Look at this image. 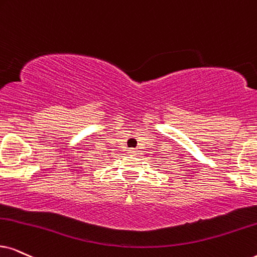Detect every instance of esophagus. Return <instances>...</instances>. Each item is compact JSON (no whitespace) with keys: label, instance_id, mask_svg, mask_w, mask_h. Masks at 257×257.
<instances>
[{"label":"esophagus","instance_id":"obj_1","mask_svg":"<svg viewBox=\"0 0 257 257\" xmlns=\"http://www.w3.org/2000/svg\"><path fill=\"white\" fill-rule=\"evenodd\" d=\"M129 151V153H131V154H136V153H138L139 151H136V149H134V148H132V149H128Z\"/></svg>","mask_w":257,"mask_h":257}]
</instances>
